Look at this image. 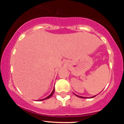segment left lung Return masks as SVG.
I'll return each instance as SVG.
<instances>
[{"mask_svg":"<svg viewBox=\"0 0 124 124\" xmlns=\"http://www.w3.org/2000/svg\"><path fill=\"white\" fill-rule=\"evenodd\" d=\"M76 96H78V97H80V98H84V97H83V96H78V95H76ZM95 96H93V97H95Z\"/></svg>","mask_w":124,"mask_h":124,"instance_id":"obj_1","label":"left lung"}]
</instances>
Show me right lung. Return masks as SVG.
Instances as JSON below:
<instances>
[{
    "mask_svg": "<svg viewBox=\"0 0 124 124\" xmlns=\"http://www.w3.org/2000/svg\"><path fill=\"white\" fill-rule=\"evenodd\" d=\"M54 89H53V90L52 93H51V94H50V96H48V97H46V98H45V99H41V100H40V101H43V100H45V99H48V98H50V97H51V96H52V95L53 94V93H54Z\"/></svg>",
    "mask_w": 124,
    "mask_h": 124,
    "instance_id": "obj_1",
    "label": "right lung"
}]
</instances>
